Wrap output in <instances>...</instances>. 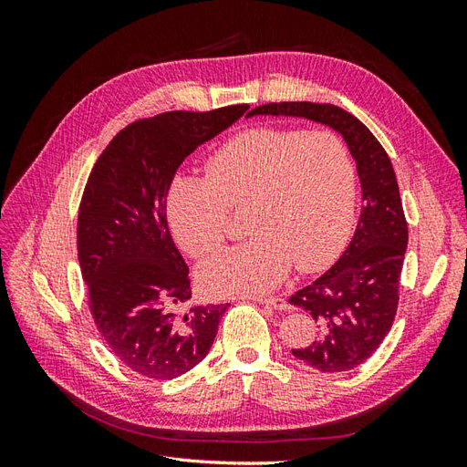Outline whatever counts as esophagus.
Returning a JSON list of instances; mask_svg holds the SVG:
<instances>
[{"label":"esophagus","instance_id":"34e87169","mask_svg":"<svg viewBox=\"0 0 467 467\" xmlns=\"http://www.w3.org/2000/svg\"><path fill=\"white\" fill-rule=\"evenodd\" d=\"M257 302L259 304H265V306H271V307H275V309H278V312H282V309H286L288 306H286V302L282 300V298H257Z\"/></svg>","mask_w":467,"mask_h":467}]
</instances>
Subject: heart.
Wrapping results in <instances>:
<instances>
[{"label":"heart","mask_w":467,"mask_h":467,"mask_svg":"<svg viewBox=\"0 0 467 467\" xmlns=\"http://www.w3.org/2000/svg\"><path fill=\"white\" fill-rule=\"evenodd\" d=\"M357 167L329 130L253 129L208 161V177L181 173L167 191V220L194 257L228 234V210L247 208L245 244L206 259L196 280L210 296L263 294L292 263L309 273L329 265L350 232Z\"/></svg>","instance_id":"obj_1"}]
</instances>
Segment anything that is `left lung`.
Masks as SVG:
<instances>
[{
  "instance_id": "1",
  "label": "left lung",
  "mask_w": 467,
  "mask_h": 467,
  "mask_svg": "<svg viewBox=\"0 0 467 467\" xmlns=\"http://www.w3.org/2000/svg\"><path fill=\"white\" fill-rule=\"evenodd\" d=\"M249 117L306 119L329 126L357 163L362 187L357 232L341 259L288 300L319 323V338L306 348H292V355L321 372L357 368L384 341L398 312L407 222L391 161L374 134L335 105L268 103Z\"/></svg>"
}]
</instances>
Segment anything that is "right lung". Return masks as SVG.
Segmentation results:
<instances>
[{
    "mask_svg": "<svg viewBox=\"0 0 467 467\" xmlns=\"http://www.w3.org/2000/svg\"><path fill=\"white\" fill-rule=\"evenodd\" d=\"M247 109L136 120L110 140L88 179L78 259L89 309L112 355L138 374L173 379L194 368L230 306L191 304L189 268L169 234L165 199L187 155Z\"/></svg>",
    "mask_w": 467,
    "mask_h": 467,
    "instance_id": "obj_1",
    "label": "right lung"
}]
</instances>
